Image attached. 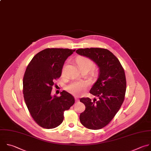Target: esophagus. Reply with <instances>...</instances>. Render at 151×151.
Masks as SVG:
<instances>
[{
	"instance_id": "34e87169",
	"label": "esophagus",
	"mask_w": 151,
	"mask_h": 151,
	"mask_svg": "<svg viewBox=\"0 0 151 151\" xmlns=\"http://www.w3.org/2000/svg\"><path fill=\"white\" fill-rule=\"evenodd\" d=\"M75 101L76 102H78L79 101V98L78 97H75Z\"/></svg>"
}]
</instances>
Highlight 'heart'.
I'll return each mask as SVG.
<instances>
[{"label":"heart","instance_id":"b5f03b06","mask_svg":"<svg viewBox=\"0 0 151 151\" xmlns=\"http://www.w3.org/2000/svg\"><path fill=\"white\" fill-rule=\"evenodd\" d=\"M76 62L80 69L82 68H88L89 70L93 68V62L88 58L79 57L77 59ZM88 83L83 81H73L69 84L66 89L74 95H80L87 88Z\"/></svg>","mask_w":151,"mask_h":151}]
</instances>
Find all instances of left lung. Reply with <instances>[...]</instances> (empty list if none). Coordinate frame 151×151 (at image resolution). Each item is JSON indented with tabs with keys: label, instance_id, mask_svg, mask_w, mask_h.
Here are the masks:
<instances>
[{
	"label": "left lung",
	"instance_id": "8db88e82",
	"mask_svg": "<svg viewBox=\"0 0 151 151\" xmlns=\"http://www.w3.org/2000/svg\"><path fill=\"white\" fill-rule=\"evenodd\" d=\"M76 52L93 60L99 69L98 78L89 91L98 99L94 98L93 101L89 98L80 99L85 106L79 116L81 123L89 129H102L112 120L124 101V70L119 59L107 49L79 48Z\"/></svg>",
	"mask_w": 151,
	"mask_h": 151
}]
</instances>
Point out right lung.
Masks as SVG:
<instances>
[{
  "instance_id": "right-lung-1",
  "label": "right lung",
  "mask_w": 151,
  "mask_h": 151,
  "mask_svg": "<svg viewBox=\"0 0 151 151\" xmlns=\"http://www.w3.org/2000/svg\"><path fill=\"white\" fill-rule=\"evenodd\" d=\"M75 50L46 48L35 55L28 64L23 78L25 104L34 121L45 129L59 126L64 111L75 103L74 97L65 91L60 96L51 95L55 81L59 78L65 60Z\"/></svg>"
}]
</instances>
